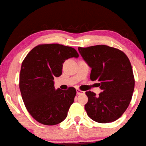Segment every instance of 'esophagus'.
Wrapping results in <instances>:
<instances>
[{"instance_id": "34e87169", "label": "esophagus", "mask_w": 146, "mask_h": 146, "mask_svg": "<svg viewBox=\"0 0 146 146\" xmlns=\"http://www.w3.org/2000/svg\"><path fill=\"white\" fill-rule=\"evenodd\" d=\"M76 94L78 95H80V94H84V91H82L81 90L78 89H76Z\"/></svg>"}]
</instances>
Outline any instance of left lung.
I'll return each mask as SVG.
<instances>
[{
    "label": "left lung",
    "instance_id": "left-lung-1",
    "mask_svg": "<svg viewBox=\"0 0 146 146\" xmlns=\"http://www.w3.org/2000/svg\"><path fill=\"white\" fill-rule=\"evenodd\" d=\"M82 57L92 68L90 78L100 82L98 96L87 91V114L92 120L107 123L118 119L128 107L135 87L130 61L121 50L107 45L78 47Z\"/></svg>",
    "mask_w": 146,
    "mask_h": 146
}]
</instances>
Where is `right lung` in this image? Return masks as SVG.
Masks as SVG:
<instances>
[{"label":"right lung","mask_w":146,"mask_h":146,"mask_svg":"<svg viewBox=\"0 0 146 146\" xmlns=\"http://www.w3.org/2000/svg\"><path fill=\"white\" fill-rule=\"evenodd\" d=\"M72 47L59 44H41L34 47L23 60L19 87L29 113L39 123L55 125L67 117L76 91L55 89L54 77L61 75L62 64L71 57H78Z\"/></svg>","instance_id":"add662e5"}]
</instances>
